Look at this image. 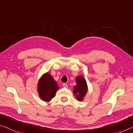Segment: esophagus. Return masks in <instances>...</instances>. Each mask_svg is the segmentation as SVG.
<instances>
[{
    "instance_id": "esophagus-1",
    "label": "esophagus",
    "mask_w": 133,
    "mask_h": 133,
    "mask_svg": "<svg viewBox=\"0 0 133 133\" xmlns=\"http://www.w3.org/2000/svg\"><path fill=\"white\" fill-rule=\"evenodd\" d=\"M62 86H63V87H64V88H67V87H68V85H67L66 83H64Z\"/></svg>"
}]
</instances>
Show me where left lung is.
<instances>
[{"mask_svg":"<svg viewBox=\"0 0 133 133\" xmlns=\"http://www.w3.org/2000/svg\"><path fill=\"white\" fill-rule=\"evenodd\" d=\"M76 85L74 86L73 93L77 100L79 101H82L88 91L87 81L82 76H78L76 78Z\"/></svg>","mask_w":133,"mask_h":133,"instance_id":"8db88e82","label":"left lung"}]
</instances>
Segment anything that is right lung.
<instances>
[{
	"mask_svg": "<svg viewBox=\"0 0 133 133\" xmlns=\"http://www.w3.org/2000/svg\"><path fill=\"white\" fill-rule=\"evenodd\" d=\"M50 74L46 73L41 76L38 82L39 96L44 101L49 102L55 96L59 87Z\"/></svg>",
	"mask_w": 133,
	"mask_h": 133,
	"instance_id": "1",
	"label": "right lung"
}]
</instances>
